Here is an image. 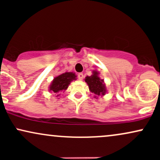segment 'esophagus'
<instances>
[{
    "instance_id": "esophagus-1",
    "label": "esophagus",
    "mask_w": 160,
    "mask_h": 160,
    "mask_svg": "<svg viewBox=\"0 0 160 160\" xmlns=\"http://www.w3.org/2000/svg\"><path fill=\"white\" fill-rule=\"evenodd\" d=\"M83 77H84V75H83V74H82V73H79V74H78V78L79 80H80L83 79Z\"/></svg>"
}]
</instances>
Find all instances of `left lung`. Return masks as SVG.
<instances>
[{"label": "left lung", "mask_w": 160, "mask_h": 160, "mask_svg": "<svg viewBox=\"0 0 160 160\" xmlns=\"http://www.w3.org/2000/svg\"><path fill=\"white\" fill-rule=\"evenodd\" d=\"M98 74L99 73L96 71H93L91 76L86 77L85 81L89 86L91 92L94 93L95 95H105L107 89L105 84L104 83V80L99 78ZM95 98H96V96H95Z\"/></svg>", "instance_id": "left-lung-1"}]
</instances>
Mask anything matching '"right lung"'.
Returning a JSON list of instances; mask_svg holds the SVG:
<instances>
[{
    "instance_id": "obj_1",
    "label": "right lung",
    "mask_w": 160,
    "mask_h": 160,
    "mask_svg": "<svg viewBox=\"0 0 160 160\" xmlns=\"http://www.w3.org/2000/svg\"><path fill=\"white\" fill-rule=\"evenodd\" d=\"M76 75L72 72H66L60 74L59 76L55 78L54 80H52V83L49 86V90L55 93L65 91L68 89L71 82L76 80ZM58 95H60V94H58L56 96L58 97Z\"/></svg>"
}]
</instances>
